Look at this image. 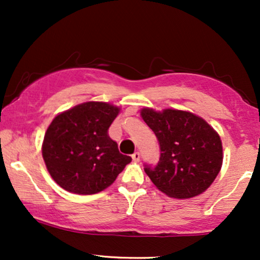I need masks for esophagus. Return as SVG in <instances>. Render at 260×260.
<instances>
[{
	"mask_svg": "<svg viewBox=\"0 0 260 260\" xmlns=\"http://www.w3.org/2000/svg\"><path fill=\"white\" fill-rule=\"evenodd\" d=\"M132 159H133L134 162H138L139 159H140V154L138 153V151H136V153L132 155Z\"/></svg>",
	"mask_w": 260,
	"mask_h": 260,
	"instance_id": "34e87169",
	"label": "esophagus"
}]
</instances>
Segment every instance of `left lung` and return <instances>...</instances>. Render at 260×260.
<instances>
[{"mask_svg": "<svg viewBox=\"0 0 260 260\" xmlns=\"http://www.w3.org/2000/svg\"><path fill=\"white\" fill-rule=\"evenodd\" d=\"M140 116L156 136L160 160L145 174L171 198L188 199L210 187L222 166V143L207 121L189 111L143 107Z\"/></svg>", "mask_w": 260, "mask_h": 260, "instance_id": "8db88e82", "label": "left lung"}]
</instances>
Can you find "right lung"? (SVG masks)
<instances>
[{
    "mask_svg": "<svg viewBox=\"0 0 260 260\" xmlns=\"http://www.w3.org/2000/svg\"><path fill=\"white\" fill-rule=\"evenodd\" d=\"M120 112L121 107L112 104L86 101L53 118L41 151L59 187L76 194H95L111 186L132 161L107 134Z\"/></svg>",
    "mask_w": 260,
    "mask_h": 260,
    "instance_id": "add662e5",
    "label": "right lung"
}]
</instances>
